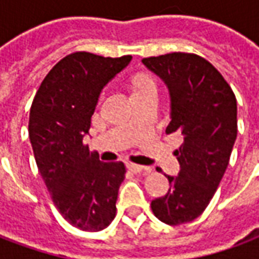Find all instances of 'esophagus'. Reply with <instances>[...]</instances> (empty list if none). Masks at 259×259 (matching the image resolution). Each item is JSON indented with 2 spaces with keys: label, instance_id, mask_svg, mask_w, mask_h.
<instances>
[{
  "label": "esophagus",
  "instance_id": "esophagus-1",
  "mask_svg": "<svg viewBox=\"0 0 259 259\" xmlns=\"http://www.w3.org/2000/svg\"><path fill=\"white\" fill-rule=\"evenodd\" d=\"M127 169L132 170L133 174H140V172H148L150 168H147V166H143V165H137V163H127Z\"/></svg>",
  "mask_w": 259,
  "mask_h": 259
}]
</instances>
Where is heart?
Wrapping results in <instances>:
<instances>
[{
	"mask_svg": "<svg viewBox=\"0 0 259 259\" xmlns=\"http://www.w3.org/2000/svg\"><path fill=\"white\" fill-rule=\"evenodd\" d=\"M151 89H157L155 80L152 79L150 74H140V76L137 77V80H136L135 93H139V91L144 90H151Z\"/></svg>",
	"mask_w": 259,
	"mask_h": 259,
	"instance_id": "1",
	"label": "heart"
}]
</instances>
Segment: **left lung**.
Segmentation results:
<instances>
[{"label":"left lung","instance_id":"8db88e82","mask_svg":"<svg viewBox=\"0 0 259 259\" xmlns=\"http://www.w3.org/2000/svg\"><path fill=\"white\" fill-rule=\"evenodd\" d=\"M143 64L168 85L166 133L183 135L175 151L179 175L168 176L169 191L151 202L161 222L176 226L200 217L222 180L237 137V102L221 72L200 55L170 53Z\"/></svg>","mask_w":259,"mask_h":259}]
</instances>
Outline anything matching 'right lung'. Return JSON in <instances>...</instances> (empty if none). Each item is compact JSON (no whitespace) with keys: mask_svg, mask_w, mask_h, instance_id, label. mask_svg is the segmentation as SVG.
I'll return each mask as SVG.
<instances>
[{"mask_svg":"<svg viewBox=\"0 0 259 259\" xmlns=\"http://www.w3.org/2000/svg\"><path fill=\"white\" fill-rule=\"evenodd\" d=\"M132 55L105 58L73 53L59 61L37 90L29 116L37 168L53 202L72 226L100 232L116 215L123 162H101L83 144L100 93Z\"/></svg>","mask_w":259,"mask_h":259,"instance_id":"add662e5","label":"right lung"}]
</instances>
